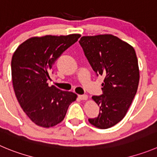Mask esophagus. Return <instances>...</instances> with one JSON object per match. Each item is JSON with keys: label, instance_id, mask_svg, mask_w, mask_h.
I'll return each mask as SVG.
<instances>
[{"label": "esophagus", "instance_id": "esophagus-1", "mask_svg": "<svg viewBox=\"0 0 157 157\" xmlns=\"http://www.w3.org/2000/svg\"><path fill=\"white\" fill-rule=\"evenodd\" d=\"M79 98L80 99V100H84V101H86V100H87V99H88V96H87V95H86V94H82V95H79Z\"/></svg>", "mask_w": 157, "mask_h": 157}]
</instances>
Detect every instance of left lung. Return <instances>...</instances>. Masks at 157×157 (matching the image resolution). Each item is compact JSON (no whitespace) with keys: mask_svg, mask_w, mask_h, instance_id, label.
Here are the masks:
<instances>
[{"mask_svg":"<svg viewBox=\"0 0 157 157\" xmlns=\"http://www.w3.org/2000/svg\"><path fill=\"white\" fill-rule=\"evenodd\" d=\"M79 42L94 71L105 77L103 94L92 97L100 112L88 121L98 128H111L125 116L138 89L140 70L136 51L111 34L83 36Z\"/></svg>","mask_w":157,"mask_h":157,"instance_id":"8db88e82","label":"left lung"}]
</instances>
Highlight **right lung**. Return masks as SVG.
I'll use <instances>...</instances> for the list:
<instances>
[{
	"mask_svg": "<svg viewBox=\"0 0 157 157\" xmlns=\"http://www.w3.org/2000/svg\"><path fill=\"white\" fill-rule=\"evenodd\" d=\"M80 34L36 36L19 45L11 59V78L16 98L25 113L38 126L60 123L77 95L48 85L49 71L61 54Z\"/></svg>",
	"mask_w": 157,
	"mask_h": 157,
	"instance_id": "right-lung-1",
	"label": "right lung"
}]
</instances>
